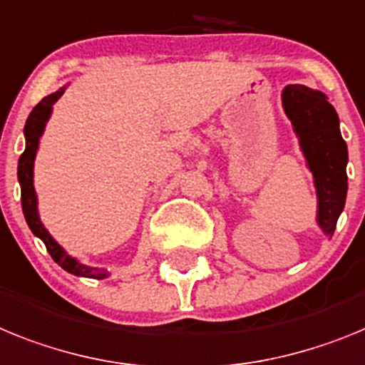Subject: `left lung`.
<instances>
[{"instance_id":"8db88e82","label":"left lung","mask_w":365,"mask_h":365,"mask_svg":"<svg viewBox=\"0 0 365 365\" xmlns=\"http://www.w3.org/2000/svg\"><path fill=\"white\" fill-rule=\"evenodd\" d=\"M283 108L314 176L318 226L332 237L347 196V145L340 134L338 113L322 91L301 84L284 88Z\"/></svg>"}]
</instances>
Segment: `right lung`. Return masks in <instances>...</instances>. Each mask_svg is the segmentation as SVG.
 Segmentation results:
<instances>
[{
	"instance_id": "add662e5",
	"label": "right lung",
	"mask_w": 365,
	"mask_h": 365,
	"mask_svg": "<svg viewBox=\"0 0 365 365\" xmlns=\"http://www.w3.org/2000/svg\"><path fill=\"white\" fill-rule=\"evenodd\" d=\"M64 88H60L55 93L43 97L36 106L33 108V112L29 113V119L25 123L24 134H25V150L18 161V180H20L21 187V209H24L25 220L29 224L31 231L34 235L40 237L46 244L47 252L53 257V261L58 266H62L66 272L73 275H81V277H91V279H104L106 272L99 270V268H91V266L81 264L77 259L69 257L64 248L56 242L53 237L49 235V231L43 227L38 217V202H36V191L33 185V167H34V158H36L38 143H40V135L43 134L46 123L51 115L53 104L62 97Z\"/></svg>"
}]
</instances>
